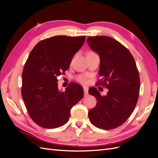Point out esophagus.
Masks as SVG:
<instances>
[{
  "mask_svg": "<svg viewBox=\"0 0 158 158\" xmlns=\"http://www.w3.org/2000/svg\"><path fill=\"white\" fill-rule=\"evenodd\" d=\"M88 88L86 86L84 87V95L87 96L88 95Z\"/></svg>",
  "mask_w": 158,
  "mask_h": 158,
  "instance_id": "obj_1",
  "label": "esophagus"
}]
</instances>
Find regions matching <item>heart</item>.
Returning a JSON list of instances; mask_svg holds the SVG:
<instances>
[{
    "mask_svg": "<svg viewBox=\"0 0 158 158\" xmlns=\"http://www.w3.org/2000/svg\"><path fill=\"white\" fill-rule=\"evenodd\" d=\"M77 80L82 83H86L87 82V76L85 75H80L77 78Z\"/></svg>",
    "mask_w": 158,
    "mask_h": 158,
    "instance_id": "b5f03b06",
    "label": "heart"
}]
</instances>
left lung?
<instances>
[{"label":"left lung","instance_id":"8db88e82","mask_svg":"<svg viewBox=\"0 0 158 158\" xmlns=\"http://www.w3.org/2000/svg\"><path fill=\"white\" fill-rule=\"evenodd\" d=\"M87 43L100 56L97 82L109 89L101 96L96 88L90 94L97 99V105L88 112L91 123L99 129L110 130L121 126L132 114L140 89L139 72L129 49L120 42L107 36L88 37Z\"/></svg>","mask_w":158,"mask_h":158}]
</instances>
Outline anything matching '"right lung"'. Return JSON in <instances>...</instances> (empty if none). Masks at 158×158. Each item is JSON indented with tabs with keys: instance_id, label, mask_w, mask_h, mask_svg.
I'll return each mask as SVG.
<instances>
[{
	"instance_id": "right-lung-1",
	"label": "right lung",
	"mask_w": 158,
	"mask_h": 158,
	"mask_svg": "<svg viewBox=\"0 0 158 158\" xmlns=\"http://www.w3.org/2000/svg\"><path fill=\"white\" fill-rule=\"evenodd\" d=\"M86 36L57 35L40 41L31 52L22 73L21 94L30 117L44 128L65 125L70 110L84 96L83 88L72 82L58 90L57 77L70 66Z\"/></svg>"
}]
</instances>
